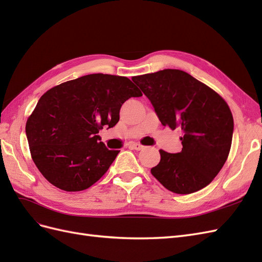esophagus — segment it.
<instances>
[{"label": "esophagus", "mask_w": 262, "mask_h": 262, "mask_svg": "<svg viewBox=\"0 0 262 262\" xmlns=\"http://www.w3.org/2000/svg\"><path fill=\"white\" fill-rule=\"evenodd\" d=\"M130 147H131L132 149H136V150H142V149L144 148L143 145H141V144H139V143H132V144H130Z\"/></svg>", "instance_id": "esophagus-1"}]
</instances>
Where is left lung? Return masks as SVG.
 <instances>
[{
  "label": "left lung",
  "mask_w": 262,
  "mask_h": 262,
  "mask_svg": "<svg viewBox=\"0 0 262 262\" xmlns=\"http://www.w3.org/2000/svg\"><path fill=\"white\" fill-rule=\"evenodd\" d=\"M132 81L149 99L163 125L184 131L181 152L161 149V162L150 169L152 175L178 194L207 187L223 167L232 145L234 120L225 100L180 70L166 69Z\"/></svg>",
  "instance_id": "obj_1"
}]
</instances>
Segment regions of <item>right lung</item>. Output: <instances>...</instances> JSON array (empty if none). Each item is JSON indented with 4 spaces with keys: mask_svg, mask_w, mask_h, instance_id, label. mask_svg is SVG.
<instances>
[{
    "mask_svg": "<svg viewBox=\"0 0 262 262\" xmlns=\"http://www.w3.org/2000/svg\"><path fill=\"white\" fill-rule=\"evenodd\" d=\"M142 96L128 77L89 74L52 87L39 99L26 123L33 161L50 184L82 191L99 180L120 150L98 136L114 128L125 100Z\"/></svg>",
    "mask_w": 262,
    "mask_h": 262,
    "instance_id": "obj_1",
    "label": "right lung"
}]
</instances>
